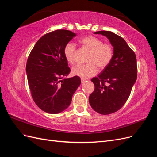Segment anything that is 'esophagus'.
Masks as SVG:
<instances>
[{
    "label": "esophagus",
    "instance_id": "34e87169",
    "mask_svg": "<svg viewBox=\"0 0 157 157\" xmlns=\"http://www.w3.org/2000/svg\"><path fill=\"white\" fill-rule=\"evenodd\" d=\"M86 78H81V82H82V83H84V82H86Z\"/></svg>",
    "mask_w": 157,
    "mask_h": 157
}]
</instances>
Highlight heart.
<instances>
[{
	"mask_svg": "<svg viewBox=\"0 0 157 157\" xmlns=\"http://www.w3.org/2000/svg\"><path fill=\"white\" fill-rule=\"evenodd\" d=\"M78 42L90 51L87 58L88 63L75 65L72 69L74 75L86 78L96 74L97 67L99 69H103L110 63L113 57V48L111 44L103 43L101 39L92 35L81 38ZM63 52L67 62L73 64L75 62V44L69 42L65 46Z\"/></svg>",
	"mask_w": 157,
	"mask_h": 157,
	"instance_id": "heart-1",
	"label": "heart"
}]
</instances>
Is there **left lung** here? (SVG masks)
Segmentation results:
<instances>
[{
    "instance_id": "left-lung-1",
    "label": "left lung",
    "mask_w": 157,
    "mask_h": 157,
    "mask_svg": "<svg viewBox=\"0 0 157 157\" xmlns=\"http://www.w3.org/2000/svg\"><path fill=\"white\" fill-rule=\"evenodd\" d=\"M106 36L113 47L111 61L98 77L92 78L95 89L89 103L101 115L115 113L124 105L137 79L136 54L123 38L111 31L94 32Z\"/></svg>"
}]
</instances>
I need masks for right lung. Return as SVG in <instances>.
<instances>
[{
    "label": "right lung",
    "instance_id": "obj_1",
    "mask_svg": "<svg viewBox=\"0 0 157 157\" xmlns=\"http://www.w3.org/2000/svg\"><path fill=\"white\" fill-rule=\"evenodd\" d=\"M76 35L65 29L47 33L36 42L27 59L26 73L32 98L46 113L58 114L65 110L81 83L78 76L66 78L71 69L64 47Z\"/></svg>",
    "mask_w": 157,
    "mask_h": 157
}]
</instances>
